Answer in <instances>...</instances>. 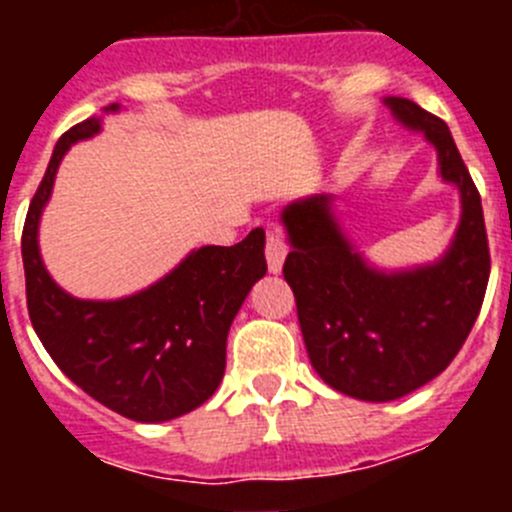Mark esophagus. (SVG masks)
<instances>
[{
	"label": "esophagus",
	"mask_w": 512,
	"mask_h": 512,
	"mask_svg": "<svg viewBox=\"0 0 512 512\" xmlns=\"http://www.w3.org/2000/svg\"><path fill=\"white\" fill-rule=\"evenodd\" d=\"M287 259V243L282 241V235L277 230H269L266 235V264H269L271 274H279Z\"/></svg>",
	"instance_id": "obj_1"
}]
</instances>
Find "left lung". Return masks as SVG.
Instances as JSON below:
<instances>
[{"mask_svg":"<svg viewBox=\"0 0 512 512\" xmlns=\"http://www.w3.org/2000/svg\"><path fill=\"white\" fill-rule=\"evenodd\" d=\"M402 128L436 148L438 176L459 189L449 248L431 264L379 269L351 243L333 194L282 210L289 256L284 279L312 369L328 387L364 402H390L436 379L467 341L490 279L482 200L449 125L405 97H384Z\"/></svg>","mask_w":512,"mask_h":512,"instance_id":"left-lung-1","label":"left lung"}]
</instances>
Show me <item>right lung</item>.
Wrapping results in <instances>:
<instances>
[{"label":"right lung","mask_w":512,"mask_h":512,"mask_svg":"<svg viewBox=\"0 0 512 512\" xmlns=\"http://www.w3.org/2000/svg\"><path fill=\"white\" fill-rule=\"evenodd\" d=\"M120 112V104L104 107ZM102 130L89 117L53 148L22 230L27 312L40 343L76 387L138 423L192 413L225 374V343L248 292L266 274L264 230L235 246H202L146 289L117 300H81L58 287L40 256L38 230L69 148Z\"/></svg>","instance_id":"obj_1"}]
</instances>
